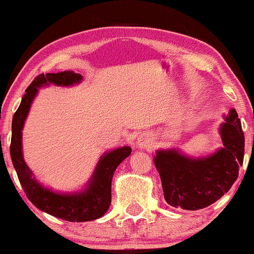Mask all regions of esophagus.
<instances>
[{
    "mask_svg": "<svg viewBox=\"0 0 254 254\" xmlns=\"http://www.w3.org/2000/svg\"><path fill=\"white\" fill-rule=\"evenodd\" d=\"M137 145L140 148H150L151 145V138L148 136L147 134L142 135L137 138Z\"/></svg>",
    "mask_w": 254,
    "mask_h": 254,
    "instance_id": "34e87169",
    "label": "esophagus"
}]
</instances>
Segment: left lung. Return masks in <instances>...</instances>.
I'll return each instance as SVG.
<instances>
[{
  "label": "left lung",
  "mask_w": 254,
  "mask_h": 254,
  "mask_svg": "<svg viewBox=\"0 0 254 254\" xmlns=\"http://www.w3.org/2000/svg\"><path fill=\"white\" fill-rule=\"evenodd\" d=\"M221 127L224 147L204 158H189L177 150H159L154 159L170 206L197 210L210 206L231 189L244 158L245 138L232 109Z\"/></svg>",
  "instance_id": "8db88e82"
}]
</instances>
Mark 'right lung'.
Returning a JSON list of instances; mask_svg holds the SVG:
<instances>
[{
    "label": "right lung",
    "instance_id": "1",
    "mask_svg": "<svg viewBox=\"0 0 254 254\" xmlns=\"http://www.w3.org/2000/svg\"><path fill=\"white\" fill-rule=\"evenodd\" d=\"M82 79L81 74L61 71L54 74H40L27 86L25 95L12 118V134L10 156L19 183L27 199L45 213L69 222H86L102 217L111 204V186L118 165L128 157L131 148L123 147L102 156L93 172L91 182L84 192L76 194H59L45 189L32 177L22 152V129L31 103L37 95L38 88L53 83L55 85H71Z\"/></svg>",
    "mask_w": 254,
    "mask_h": 254
}]
</instances>
